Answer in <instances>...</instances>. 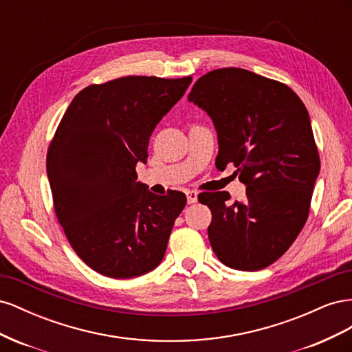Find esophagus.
Masks as SVG:
<instances>
[{"instance_id":"obj_1","label":"esophagus","mask_w":352,"mask_h":352,"mask_svg":"<svg viewBox=\"0 0 352 352\" xmlns=\"http://www.w3.org/2000/svg\"><path fill=\"white\" fill-rule=\"evenodd\" d=\"M186 198H188V204H195L198 201V194L195 190H186Z\"/></svg>"}]
</instances>
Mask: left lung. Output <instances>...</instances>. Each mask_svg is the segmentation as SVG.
Masks as SVG:
<instances>
[{
	"label": "left lung",
	"mask_w": 352,
	"mask_h": 352,
	"mask_svg": "<svg viewBox=\"0 0 352 352\" xmlns=\"http://www.w3.org/2000/svg\"><path fill=\"white\" fill-rule=\"evenodd\" d=\"M188 101L204 110L217 132L216 166L236 167L247 198L201 195L211 210L208 239L232 269L257 272L287 251L305 225L320 158L310 116L286 85L245 69L201 76Z\"/></svg>",
	"instance_id": "obj_1"
}]
</instances>
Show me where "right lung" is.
Listing matches in <instances>:
<instances>
[{"mask_svg":"<svg viewBox=\"0 0 352 352\" xmlns=\"http://www.w3.org/2000/svg\"><path fill=\"white\" fill-rule=\"evenodd\" d=\"M192 78L126 76L82 89L47 155L54 210L72 248L95 272L131 279L162 263L186 197L136 182L160 120Z\"/></svg>","mask_w":352,"mask_h":352,"instance_id":"1","label":"right lung"}]
</instances>
